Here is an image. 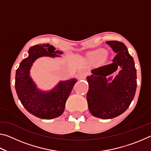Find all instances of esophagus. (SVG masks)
I'll list each match as a JSON object with an SVG mask.
<instances>
[{
    "label": "esophagus",
    "instance_id": "obj_1",
    "mask_svg": "<svg viewBox=\"0 0 151 151\" xmlns=\"http://www.w3.org/2000/svg\"><path fill=\"white\" fill-rule=\"evenodd\" d=\"M86 75H87V73L85 70H81L78 73V76L80 79H84L86 78Z\"/></svg>",
    "mask_w": 151,
    "mask_h": 151
}]
</instances>
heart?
Masks as SVG:
<instances>
[{
    "label": "heart",
    "mask_w": 151,
    "mask_h": 151,
    "mask_svg": "<svg viewBox=\"0 0 151 151\" xmlns=\"http://www.w3.org/2000/svg\"><path fill=\"white\" fill-rule=\"evenodd\" d=\"M106 50L103 48H100V49H97L94 50L93 52V55L99 58H103L106 55Z\"/></svg>",
    "instance_id": "b5f03b06"
}]
</instances>
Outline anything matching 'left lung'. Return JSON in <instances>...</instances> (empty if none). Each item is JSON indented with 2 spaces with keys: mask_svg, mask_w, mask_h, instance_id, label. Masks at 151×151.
Instances as JSON below:
<instances>
[{
  "mask_svg": "<svg viewBox=\"0 0 151 151\" xmlns=\"http://www.w3.org/2000/svg\"><path fill=\"white\" fill-rule=\"evenodd\" d=\"M115 53L109 65L94 68L86 77L88 91L86 95L89 111L97 118L110 119L127 111L133 100L137 89V70L134 62L124 43L106 42ZM122 68L112 81L108 75ZM111 82H110L109 81Z\"/></svg>",
  "mask_w": 151,
  "mask_h": 151,
  "instance_id": "8db88e82",
  "label": "left lung"
}]
</instances>
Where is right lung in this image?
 Masks as SVG:
<instances>
[{
    "instance_id": "right-lung-1",
    "label": "right lung",
    "mask_w": 151,
    "mask_h": 151,
    "mask_svg": "<svg viewBox=\"0 0 151 151\" xmlns=\"http://www.w3.org/2000/svg\"><path fill=\"white\" fill-rule=\"evenodd\" d=\"M62 53L60 50H55V48L49 44L35 45L30 48L29 57L22 60L16 71L15 88L18 97L25 109L38 118L51 119L60 116L77 80L72 78L60 81L52 91L42 92L37 88L30 78V67L38 58L42 56L60 57Z\"/></svg>"
}]
</instances>
